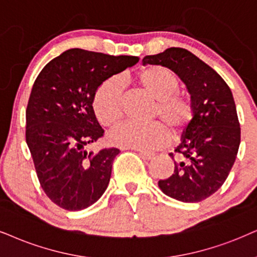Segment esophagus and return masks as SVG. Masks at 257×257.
<instances>
[{
	"label": "esophagus",
	"instance_id": "34e87169",
	"mask_svg": "<svg viewBox=\"0 0 257 257\" xmlns=\"http://www.w3.org/2000/svg\"><path fill=\"white\" fill-rule=\"evenodd\" d=\"M139 154H140V157H141L142 159H145V160H152V159L154 158V154H152V153H148V152L140 151Z\"/></svg>",
	"mask_w": 257,
	"mask_h": 257
}]
</instances>
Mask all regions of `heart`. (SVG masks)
<instances>
[{
    "label": "heart",
    "instance_id": "heart-1",
    "mask_svg": "<svg viewBox=\"0 0 257 257\" xmlns=\"http://www.w3.org/2000/svg\"><path fill=\"white\" fill-rule=\"evenodd\" d=\"M135 82L141 90L157 100L153 118L160 119L151 124L126 123L111 135L113 144L153 151L168 142L170 133L179 138L192 124L194 108L192 100L178 92L179 80L162 66H148L136 74ZM96 117L106 128H116L123 117V92L117 78H109L97 87L92 97Z\"/></svg>",
    "mask_w": 257,
    "mask_h": 257
}]
</instances>
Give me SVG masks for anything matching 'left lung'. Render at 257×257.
Here are the masks:
<instances>
[{
	"label": "left lung",
	"instance_id": "obj_1",
	"mask_svg": "<svg viewBox=\"0 0 257 257\" xmlns=\"http://www.w3.org/2000/svg\"><path fill=\"white\" fill-rule=\"evenodd\" d=\"M142 64L173 71L186 86L194 108L192 124L181 135L174 154L170 153L173 173L159 180V187L184 203L206 199L226 180L241 142L231 90L212 67L185 48L171 47L146 56Z\"/></svg>",
	"mask_w": 257,
	"mask_h": 257
}]
</instances>
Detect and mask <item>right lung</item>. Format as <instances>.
Wrapping results in <instances>:
<instances>
[{"mask_svg": "<svg viewBox=\"0 0 257 257\" xmlns=\"http://www.w3.org/2000/svg\"><path fill=\"white\" fill-rule=\"evenodd\" d=\"M139 59L71 48L35 79L26 110V142L42 190L58 206L84 210L105 192L119 149H85L104 134L92 97L100 84Z\"/></svg>", "mask_w": 257, "mask_h": 257, "instance_id": "add662e5", "label": "right lung"}]
</instances>
